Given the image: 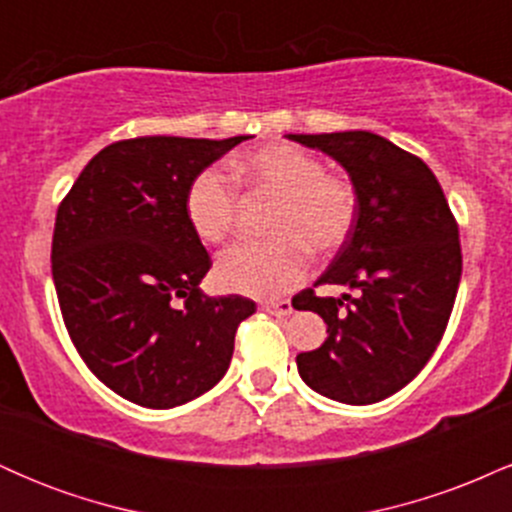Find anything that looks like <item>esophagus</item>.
Returning <instances> with one entry per match:
<instances>
[{
    "mask_svg": "<svg viewBox=\"0 0 512 512\" xmlns=\"http://www.w3.org/2000/svg\"><path fill=\"white\" fill-rule=\"evenodd\" d=\"M262 310H267V313H272V315H291L293 305H291V301H267V303H262Z\"/></svg>",
    "mask_w": 512,
    "mask_h": 512,
    "instance_id": "esophagus-1",
    "label": "esophagus"
}]
</instances>
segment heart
Instances as JSON below:
<instances>
[{"label":"heart","instance_id":"obj_1","mask_svg":"<svg viewBox=\"0 0 512 512\" xmlns=\"http://www.w3.org/2000/svg\"><path fill=\"white\" fill-rule=\"evenodd\" d=\"M233 173L255 192L279 197L264 243H236L216 257L214 281L221 291L274 298L308 276V250L330 255L342 248L356 219V192L349 180L325 173V163L296 144H269L233 158ZM238 197L231 180L204 168L185 192V219L204 243H221L236 221Z\"/></svg>","mask_w":512,"mask_h":512}]
</instances>
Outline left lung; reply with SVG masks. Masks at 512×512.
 <instances>
[{
    "label": "left lung",
    "instance_id": "8db88e82",
    "mask_svg": "<svg viewBox=\"0 0 512 512\" xmlns=\"http://www.w3.org/2000/svg\"><path fill=\"white\" fill-rule=\"evenodd\" d=\"M289 139L337 161L356 192L354 228L317 279L356 296H298V310L327 325L320 349L296 356L298 375L334 402L375 404L411 383L443 337L462 276L457 223L431 168L390 139L363 129Z\"/></svg>",
    "mask_w": 512,
    "mask_h": 512
}]
</instances>
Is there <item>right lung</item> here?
<instances>
[{
    "label": "right lung",
    "mask_w": 512,
    "mask_h": 512,
    "mask_svg": "<svg viewBox=\"0 0 512 512\" xmlns=\"http://www.w3.org/2000/svg\"><path fill=\"white\" fill-rule=\"evenodd\" d=\"M245 139L110 144L57 209L52 279L64 325L91 373L139 407L173 409L209 392L255 313L250 298L199 291L211 260L185 219L192 178Z\"/></svg>",
    "instance_id": "right-lung-1"
}]
</instances>
